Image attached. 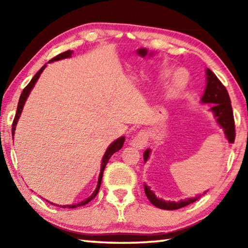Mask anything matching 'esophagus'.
<instances>
[{
	"label": "esophagus",
	"instance_id": "obj_1",
	"mask_svg": "<svg viewBox=\"0 0 248 248\" xmlns=\"http://www.w3.org/2000/svg\"><path fill=\"white\" fill-rule=\"evenodd\" d=\"M130 144L137 149H143L148 144V134L144 131H140L132 138L131 143Z\"/></svg>",
	"mask_w": 248,
	"mask_h": 248
}]
</instances>
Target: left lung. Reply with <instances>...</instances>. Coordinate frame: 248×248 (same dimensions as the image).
Here are the masks:
<instances>
[{"mask_svg": "<svg viewBox=\"0 0 248 248\" xmlns=\"http://www.w3.org/2000/svg\"><path fill=\"white\" fill-rule=\"evenodd\" d=\"M205 74H207V87H205L204 94L202 96V98H201V102L203 104H215L211 108V111L213 112V115H215L217 123L219 124L222 129H223L226 139H228L230 143H234V116L228 91H226L225 86L221 83L220 79L217 78V75L213 73L211 70H205ZM150 152V149H148L144 152V162L148 161ZM144 191L146 197H148V199L151 201V203L154 204L155 207L163 210H176L184 208L199 199V197H196V198L180 200L177 201V202H175V201H165L163 199H158L157 197L154 195V192L151 190L146 185H144Z\"/></svg>", "mask_w": 248, "mask_h": 248, "instance_id": "left-lung-1", "label": "left lung"}]
</instances>
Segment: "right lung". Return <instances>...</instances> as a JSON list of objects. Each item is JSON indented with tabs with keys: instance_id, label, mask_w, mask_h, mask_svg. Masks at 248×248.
I'll return each instance as SVG.
<instances>
[{
	"instance_id": "add662e5",
	"label": "right lung",
	"mask_w": 248,
	"mask_h": 248,
	"mask_svg": "<svg viewBox=\"0 0 248 248\" xmlns=\"http://www.w3.org/2000/svg\"><path fill=\"white\" fill-rule=\"evenodd\" d=\"M72 53H73V51H71V50H68V51L62 52V53H60V54H58L57 57L52 58L51 60L49 61V63H50V62H53V61L61 60V59L70 58L71 54H72ZM46 66H47V64H45V65L43 66V68H41V69L38 71V72H37V73L35 74V77H33V78H31V81L28 83V85H27L26 87H25L24 91L22 92V94H20V97H19V100H18V105H17V110H16V114H15V118H14V121H13V124H12V133H13V136H14V133H15V128H16V124H17V121H18V119H19V116H20V114H22V111H23V107H24V105H25V102H26V99H27V97H28L29 93H31V91L32 90V87L35 86L37 79L39 78L40 74L43 73V71L45 70ZM124 142V137H121V138H119V139H117L116 141L112 142V143L108 146V149L106 150V152H105L104 156H103L102 167H100V173H99V177H98L97 187H96V189L94 190L93 194H92V195L89 197V198H86L85 200L81 201V202L75 203V204L62 205V208H71V209H72V208L81 207V205H85L86 203H89L91 200H93V199L95 198L96 195H97L98 190H99L100 184H102V178H103L104 170H105V167H106V165H107L109 158L111 157V155L114 154L115 152H117V151H119L121 148H123Z\"/></svg>"
}]
</instances>
